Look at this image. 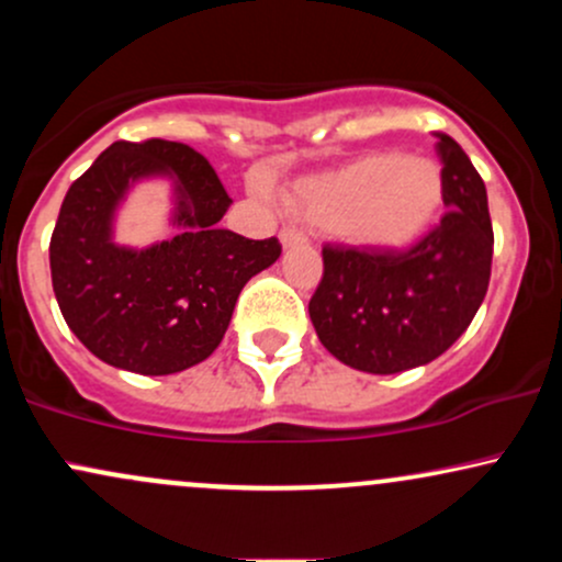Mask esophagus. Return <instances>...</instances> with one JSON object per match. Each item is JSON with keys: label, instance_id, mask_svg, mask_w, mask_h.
<instances>
[{"label": "esophagus", "instance_id": "1", "mask_svg": "<svg viewBox=\"0 0 562 562\" xmlns=\"http://www.w3.org/2000/svg\"><path fill=\"white\" fill-rule=\"evenodd\" d=\"M280 243H282V248H299V245H306V237H303L299 229L285 227L280 232Z\"/></svg>", "mask_w": 562, "mask_h": 562}]
</instances>
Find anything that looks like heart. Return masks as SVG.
<instances>
[{"mask_svg": "<svg viewBox=\"0 0 562 562\" xmlns=\"http://www.w3.org/2000/svg\"><path fill=\"white\" fill-rule=\"evenodd\" d=\"M290 214L367 250H402L428 235L443 203L441 166L404 153H367L295 182Z\"/></svg>", "mask_w": 562, "mask_h": 562, "instance_id": "heart-1", "label": "heart"}]
</instances>
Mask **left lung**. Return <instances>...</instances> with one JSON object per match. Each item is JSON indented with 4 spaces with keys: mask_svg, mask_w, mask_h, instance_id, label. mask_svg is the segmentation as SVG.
<instances>
[{
    "mask_svg": "<svg viewBox=\"0 0 562 562\" xmlns=\"http://www.w3.org/2000/svg\"><path fill=\"white\" fill-rule=\"evenodd\" d=\"M447 214L406 254L325 245L308 317L338 362L393 375L434 362L468 330L492 277L494 232L483 179L436 134Z\"/></svg>",
    "mask_w": 562,
    "mask_h": 562,
    "instance_id": "obj_1",
    "label": "left lung"
}]
</instances>
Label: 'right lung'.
<instances>
[{"mask_svg": "<svg viewBox=\"0 0 562 562\" xmlns=\"http://www.w3.org/2000/svg\"><path fill=\"white\" fill-rule=\"evenodd\" d=\"M175 184L169 241L128 249L112 240L120 203L142 178ZM227 195L211 164L182 142H113L70 184L49 269L57 306L97 359L137 375H173L203 362L227 333L245 282L280 259L277 237L222 229Z\"/></svg>", "mask_w": 562, "mask_h": 562, "instance_id": "right-lung-1", "label": "right lung"}]
</instances>
